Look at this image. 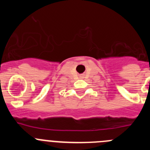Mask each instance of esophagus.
<instances>
[{
  "label": "esophagus",
  "mask_w": 150,
  "mask_h": 150,
  "mask_svg": "<svg viewBox=\"0 0 150 150\" xmlns=\"http://www.w3.org/2000/svg\"><path fill=\"white\" fill-rule=\"evenodd\" d=\"M82 76H80V77H82Z\"/></svg>",
  "instance_id": "1"
}]
</instances>
